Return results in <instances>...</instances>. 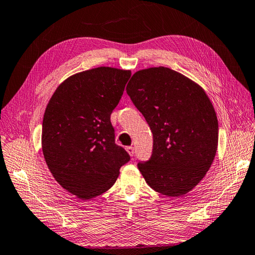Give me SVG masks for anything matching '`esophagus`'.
Masks as SVG:
<instances>
[{
  "label": "esophagus",
  "instance_id": "obj_1",
  "mask_svg": "<svg viewBox=\"0 0 255 255\" xmlns=\"http://www.w3.org/2000/svg\"><path fill=\"white\" fill-rule=\"evenodd\" d=\"M127 151H128V153L131 156H133L134 155V153H135V150H134V147L133 146H128L127 147Z\"/></svg>",
  "mask_w": 255,
  "mask_h": 255
}]
</instances>
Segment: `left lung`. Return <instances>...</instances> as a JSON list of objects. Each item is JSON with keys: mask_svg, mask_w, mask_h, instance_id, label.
I'll return each mask as SVG.
<instances>
[{"mask_svg": "<svg viewBox=\"0 0 255 255\" xmlns=\"http://www.w3.org/2000/svg\"><path fill=\"white\" fill-rule=\"evenodd\" d=\"M127 93L153 134V151L137 163L158 193L180 196L203 179L218 147L219 123L202 88L169 68L136 72Z\"/></svg>", "mask_w": 255, "mask_h": 255, "instance_id": "1", "label": "left lung"}]
</instances>
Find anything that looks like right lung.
I'll use <instances>...</instances> for the list:
<instances>
[{"label":"right lung","mask_w":255,"mask_h":255,"mask_svg":"<svg viewBox=\"0 0 255 255\" xmlns=\"http://www.w3.org/2000/svg\"><path fill=\"white\" fill-rule=\"evenodd\" d=\"M131 72L101 68L70 76L47 104L42 126V150L54 179L80 199L89 200L111 187L129 154L115 144L111 113Z\"/></svg>","instance_id":"obj_1"}]
</instances>
